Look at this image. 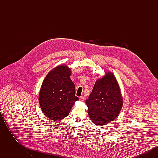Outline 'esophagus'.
<instances>
[{
	"mask_svg": "<svg viewBox=\"0 0 158 158\" xmlns=\"http://www.w3.org/2000/svg\"><path fill=\"white\" fill-rule=\"evenodd\" d=\"M79 100H80L81 101H83V100H84V97H83V96H81V97H80V98H79Z\"/></svg>",
	"mask_w": 158,
	"mask_h": 158,
	"instance_id": "obj_1",
	"label": "esophagus"
}]
</instances>
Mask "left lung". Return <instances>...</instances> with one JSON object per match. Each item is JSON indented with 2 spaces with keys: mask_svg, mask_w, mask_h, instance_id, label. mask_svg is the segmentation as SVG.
<instances>
[{
  "mask_svg": "<svg viewBox=\"0 0 158 158\" xmlns=\"http://www.w3.org/2000/svg\"><path fill=\"white\" fill-rule=\"evenodd\" d=\"M98 79L86 100L90 120L101 126L110 123L120 113L123 105L120 86L112 72Z\"/></svg>",
  "mask_w": 158,
  "mask_h": 158,
  "instance_id": "obj_1",
  "label": "left lung"
}]
</instances>
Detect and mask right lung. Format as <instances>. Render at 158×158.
Instances as JSON below:
<instances>
[{"instance_id":"obj_1","label":"right lung","mask_w":158,"mask_h":158,"mask_svg":"<svg viewBox=\"0 0 158 158\" xmlns=\"http://www.w3.org/2000/svg\"><path fill=\"white\" fill-rule=\"evenodd\" d=\"M71 69L60 64L48 72L39 93V104L45 116L52 120L67 117L76 101L75 86L70 79Z\"/></svg>"}]
</instances>
